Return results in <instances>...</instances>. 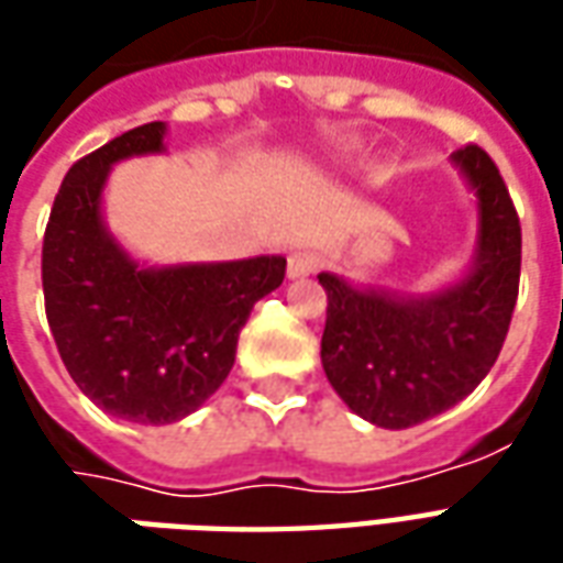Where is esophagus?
Instances as JSON below:
<instances>
[{
    "label": "esophagus",
    "instance_id": "1",
    "mask_svg": "<svg viewBox=\"0 0 563 563\" xmlns=\"http://www.w3.org/2000/svg\"><path fill=\"white\" fill-rule=\"evenodd\" d=\"M317 268V253H310V250H295L292 256H289V265H286V274H289V280H301V277H310Z\"/></svg>",
    "mask_w": 563,
    "mask_h": 563
}]
</instances>
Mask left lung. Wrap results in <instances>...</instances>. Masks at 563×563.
Returning a JSON list of instances; mask_svg holds the SVG:
<instances>
[{
  "instance_id": "obj_1",
  "label": "left lung",
  "mask_w": 563,
  "mask_h": 563,
  "mask_svg": "<svg viewBox=\"0 0 563 563\" xmlns=\"http://www.w3.org/2000/svg\"><path fill=\"white\" fill-rule=\"evenodd\" d=\"M452 165L476 196V250L459 280L407 295L319 274L325 377L355 416L389 431L446 413L483 383L519 295L521 225L504 177L476 144L455 150Z\"/></svg>"
}]
</instances>
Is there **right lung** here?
<instances>
[{
    "label": "right lung",
    "mask_w": 563,
    "mask_h": 563,
    "mask_svg": "<svg viewBox=\"0 0 563 563\" xmlns=\"http://www.w3.org/2000/svg\"><path fill=\"white\" fill-rule=\"evenodd\" d=\"M144 123L68 168L42 246L47 322L78 389L123 422L196 413L229 377L238 334L286 274L283 256L144 265L108 232L102 192L117 162L165 150Z\"/></svg>",
    "instance_id": "right-lung-1"
}]
</instances>
